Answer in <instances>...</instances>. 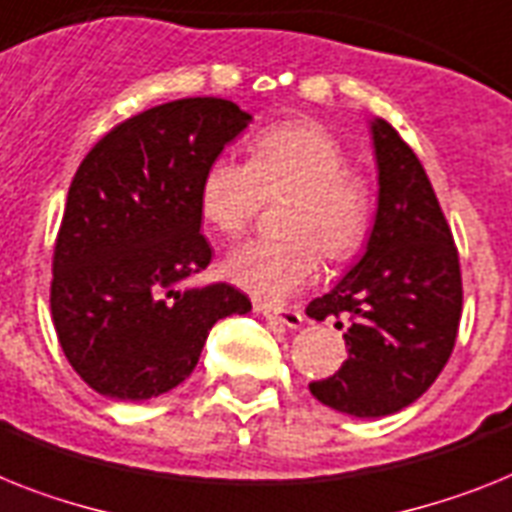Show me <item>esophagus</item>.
Instances as JSON below:
<instances>
[{
	"instance_id": "obj_1",
	"label": "esophagus",
	"mask_w": 512,
	"mask_h": 512,
	"mask_svg": "<svg viewBox=\"0 0 512 512\" xmlns=\"http://www.w3.org/2000/svg\"><path fill=\"white\" fill-rule=\"evenodd\" d=\"M256 311L259 314H264L269 322H277L282 324V327L287 329H301L303 327V314L301 311H295V308H285V311H272L269 306H261V303H256Z\"/></svg>"
}]
</instances>
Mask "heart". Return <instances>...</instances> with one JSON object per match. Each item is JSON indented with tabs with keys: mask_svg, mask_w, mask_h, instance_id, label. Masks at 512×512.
Here are the masks:
<instances>
[{
	"mask_svg": "<svg viewBox=\"0 0 512 512\" xmlns=\"http://www.w3.org/2000/svg\"><path fill=\"white\" fill-rule=\"evenodd\" d=\"M248 162L219 154L198 183V211L222 235H238L259 211L261 198H290L282 206L285 238L240 243L222 261L225 280L264 303H282L314 282L329 259H345L366 238L371 193L345 170V151L316 122H285L259 133Z\"/></svg>",
	"mask_w": 512,
	"mask_h": 512,
	"instance_id": "obj_1",
	"label": "heart"
}]
</instances>
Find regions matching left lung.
Returning <instances> with one entry per match:
<instances>
[{"label": "left lung", "instance_id": "obj_1", "mask_svg": "<svg viewBox=\"0 0 512 512\" xmlns=\"http://www.w3.org/2000/svg\"><path fill=\"white\" fill-rule=\"evenodd\" d=\"M377 214L361 261L308 303L316 322L348 316V361L308 390L356 418H382L416 403L445 369L458 335L463 285L453 232L411 146L374 120ZM342 327V322H337Z\"/></svg>", "mask_w": 512, "mask_h": 512}]
</instances>
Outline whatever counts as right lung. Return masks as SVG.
I'll list each match as a JSON object with an SVG mask.
<instances>
[{"label":"right lung","instance_id":"obj_1","mask_svg":"<svg viewBox=\"0 0 512 512\" xmlns=\"http://www.w3.org/2000/svg\"><path fill=\"white\" fill-rule=\"evenodd\" d=\"M251 120L227 99H177L109 130L80 162L54 246L52 319L70 366L104 398L170 392L209 329L251 311L227 282L183 285L211 261L201 175Z\"/></svg>","mask_w":512,"mask_h":512}]
</instances>
